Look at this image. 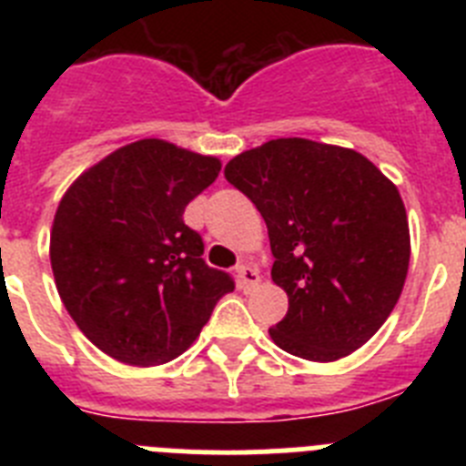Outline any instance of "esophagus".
Segmentation results:
<instances>
[{"instance_id":"1","label":"esophagus","mask_w":466,"mask_h":466,"mask_svg":"<svg viewBox=\"0 0 466 466\" xmlns=\"http://www.w3.org/2000/svg\"><path fill=\"white\" fill-rule=\"evenodd\" d=\"M258 282H261V275H258V270L254 268V266H249V263L238 266V287H240V289L249 291L254 289Z\"/></svg>"}]
</instances>
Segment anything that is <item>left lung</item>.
Here are the masks:
<instances>
[{"label": "left lung", "instance_id": "left-lung-1", "mask_svg": "<svg viewBox=\"0 0 466 466\" xmlns=\"http://www.w3.org/2000/svg\"><path fill=\"white\" fill-rule=\"evenodd\" d=\"M224 175L268 226L273 282L289 310L270 339L289 355L336 361L382 327L410 258L406 208L371 160L303 137L270 139Z\"/></svg>", "mask_w": 466, "mask_h": 466}]
</instances>
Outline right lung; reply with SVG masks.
Listing matches in <instances>:
<instances>
[{"label":"right lung","instance_id":"obj_1","mask_svg":"<svg viewBox=\"0 0 466 466\" xmlns=\"http://www.w3.org/2000/svg\"><path fill=\"white\" fill-rule=\"evenodd\" d=\"M214 156L163 139L126 144L67 188L51 230L57 294L86 339L130 366L191 348L217 300L236 289L203 261L184 209L219 177Z\"/></svg>","mask_w":466,"mask_h":466}]
</instances>
